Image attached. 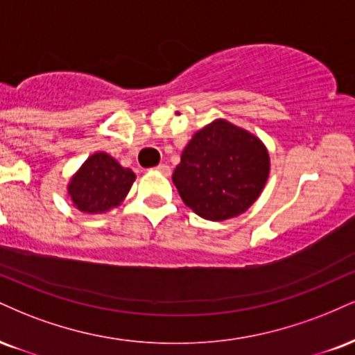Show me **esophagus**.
I'll return each mask as SVG.
<instances>
[{"label": "esophagus", "mask_w": 355, "mask_h": 355, "mask_svg": "<svg viewBox=\"0 0 355 355\" xmlns=\"http://www.w3.org/2000/svg\"><path fill=\"white\" fill-rule=\"evenodd\" d=\"M155 170H157V172H159V173L165 175V177H168L170 172H172V170H170V166L166 165V164H160V165H157V166H155Z\"/></svg>", "instance_id": "1"}]
</instances>
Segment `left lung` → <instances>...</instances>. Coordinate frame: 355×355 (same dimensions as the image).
<instances>
[{"label": "left lung", "mask_w": 355, "mask_h": 355, "mask_svg": "<svg viewBox=\"0 0 355 355\" xmlns=\"http://www.w3.org/2000/svg\"><path fill=\"white\" fill-rule=\"evenodd\" d=\"M270 177V153L258 137L216 119L191 137L172 180L183 203L205 220L245 213Z\"/></svg>", "instance_id": "8db88e82"}]
</instances>
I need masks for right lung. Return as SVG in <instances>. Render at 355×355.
<instances>
[{"mask_svg": "<svg viewBox=\"0 0 355 355\" xmlns=\"http://www.w3.org/2000/svg\"><path fill=\"white\" fill-rule=\"evenodd\" d=\"M135 173L105 152H97L80 165L67 183L72 205L87 215L119 207L129 193Z\"/></svg>", "mask_w": 355, "mask_h": 355, "instance_id": "obj_1", "label": "right lung"}]
</instances>
